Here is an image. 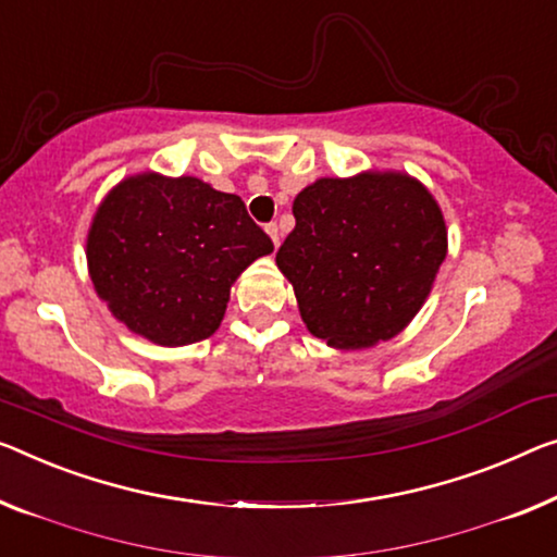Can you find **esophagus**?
Listing matches in <instances>:
<instances>
[{
    "instance_id": "34e87169",
    "label": "esophagus",
    "mask_w": 557,
    "mask_h": 557,
    "mask_svg": "<svg viewBox=\"0 0 557 557\" xmlns=\"http://www.w3.org/2000/svg\"><path fill=\"white\" fill-rule=\"evenodd\" d=\"M264 230H268V235L272 237V245H275V247H280V230H277V225H275V222H270V225H268V227H264Z\"/></svg>"
}]
</instances>
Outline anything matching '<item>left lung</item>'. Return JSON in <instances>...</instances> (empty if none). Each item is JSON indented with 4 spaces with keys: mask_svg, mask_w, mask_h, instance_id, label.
Returning a JSON list of instances; mask_svg holds the SVG:
<instances>
[{
    "mask_svg": "<svg viewBox=\"0 0 557 557\" xmlns=\"http://www.w3.org/2000/svg\"><path fill=\"white\" fill-rule=\"evenodd\" d=\"M293 214L277 268L314 337L362 350L408 327L447 252L443 212L418 180L322 177L295 197Z\"/></svg>",
    "mask_w": 557,
    "mask_h": 557,
    "instance_id": "1",
    "label": "left lung"
}]
</instances>
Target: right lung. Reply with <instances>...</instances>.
<instances>
[{
	"label": "right lung",
	"instance_id": "add662e5",
	"mask_svg": "<svg viewBox=\"0 0 557 557\" xmlns=\"http://www.w3.org/2000/svg\"><path fill=\"white\" fill-rule=\"evenodd\" d=\"M270 252L272 239L237 195L154 172L122 180L87 235L97 295L132 332L164 347L210 337L232 282Z\"/></svg>",
	"mask_w": 557,
	"mask_h": 557
}]
</instances>
